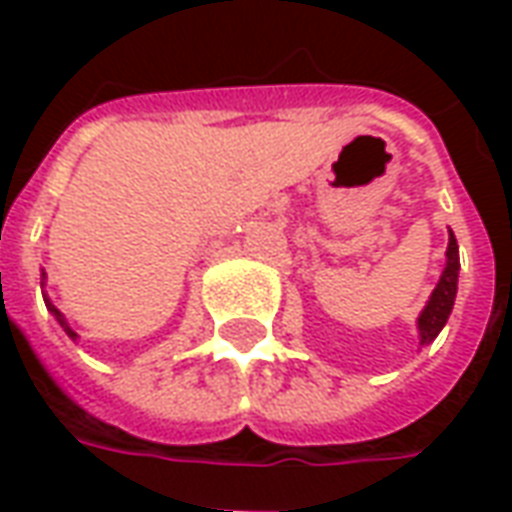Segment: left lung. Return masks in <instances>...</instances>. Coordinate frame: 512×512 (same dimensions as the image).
Masks as SVG:
<instances>
[{"mask_svg": "<svg viewBox=\"0 0 512 512\" xmlns=\"http://www.w3.org/2000/svg\"><path fill=\"white\" fill-rule=\"evenodd\" d=\"M458 268H461V260H458V241H455V235L450 233L444 274H441L439 285H436L433 296H430L428 307L419 315V337H422V345L430 343V340H436L441 329H444L447 318H450L452 304H455V293H458Z\"/></svg>", "mask_w": 512, "mask_h": 512, "instance_id": "obj_1", "label": "left lung"}]
</instances>
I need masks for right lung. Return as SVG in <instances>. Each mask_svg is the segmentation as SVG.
Here are the masks:
<instances>
[{
  "label": "right lung",
  "mask_w": 512,
  "mask_h": 512,
  "mask_svg": "<svg viewBox=\"0 0 512 512\" xmlns=\"http://www.w3.org/2000/svg\"><path fill=\"white\" fill-rule=\"evenodd\" d=\"M49 310L54 312V315H57V321H60L62 326H65V332L71 334V337H76V332H71V329H68V323H65V318H62V315H60V310H54V307H51V304H49Z\"/></svg>",
  "instance_id": "obj_1"
}]
</instances>
